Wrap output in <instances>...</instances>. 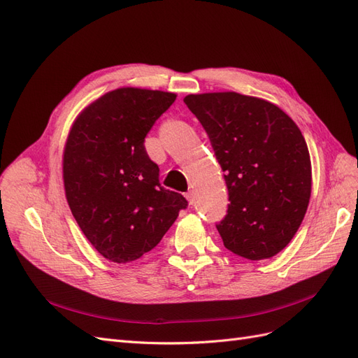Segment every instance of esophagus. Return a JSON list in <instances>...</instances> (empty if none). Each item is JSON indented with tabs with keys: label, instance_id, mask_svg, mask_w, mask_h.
<instances>
[{
	"label": "esophagus",
	"instance_id": "34e87169",
	"mask_svg": "<svg viewBox=\"0 0 358 358\" xmlns=\"http://www.w3.org/2000/svg\"><path fill=\"white\" fill-rule=\"evenodd\" d=\"M187 200H188L189 204L196 203V194H194V191H188V192H187Z\"/></svg>",
	"mask_w": 358,
	"mask_h": 358
}]
</instances>
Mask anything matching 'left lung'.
<instances>
[{
    "label": "left lung",
    "instance_id": "8db88e82",
    "mask_svg": "<svg viewBox=\"0 0 358 358\" xmlns=\"http://www.w3.org/2000/svg\"><path fill=\"white\" fill-rule=\"evenodd\" d=\"M208 133L229 188V210L216 225L224 246L248 259L276 255L305 218L312 166L305 137L279 107L237 92L183 99Z\"/></svg>",
    "mask_w": 358,
    "mask_h": 358
}]
</instances>
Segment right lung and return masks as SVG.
Returning a JSON list of instances; mask_svg holds the SVG:
<instances>
[{"label": "right lung", "mask_w": 358, "mask_h": 358, "mask_svg": "<svg viewBox=\"0 0 358 358\" xmlns=\"http://www.w3.org/2000/svg\"><path fill=\"white\" fill-rule=\"evenodd\" d=\"M176 94L117 88L74 119L62 154L67 203L90 243L125 264L154 249L188 201L161 187L145 137Z\"/></svg>", "instance_id": "1"}]
</instances>
